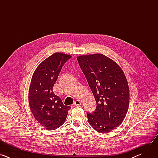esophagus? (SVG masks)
I'll return each mask as SVG.
<instances>
[{
	"label": "esophagus",
	"mask_w": 158,
	"mask_h": 158,
	"mask_svg": "<svg viewBox=\"0 0 158 158\" xmlns=\"http://www.w3.org/2000/svg\"><path fill=\"white\" fill-rule=\"evenodd\" d=\"M81 102L79 100H76V101L74 102L73 106V107H75V106H81Z\"/></svg>",
	"instance_id": "esophagus-1"
}]
</instances>
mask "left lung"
<instances>
[{"mask_svg": "<svg viewBox=\"0 0 158 158\" xmlns=\"http://www.w3.org/2000/svg\"><path fill=\"white\" fill-rule=\"evenodd\" d=\"M97 104L92 114L87 112L89 124L107 133L124 121L129 105V89L125 74L113 60L102 54L77 57Z\"/></svg>", "mask_w": 158, "mask_h": 158, "instance_id": "obj_1", "label": "left lung"}]
</instances>
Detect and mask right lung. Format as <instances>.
<instances>
[{
  "mask_svg": "<svg viewBox=\"0 0 158 158\" xmlns=\"http://www.w3.org/2000/svg\"><path fill=\"white\" fill-rule=\"evenodd\" d=\"M71 57V55L55 52L37 66L32 77L29 90V107L37 121L48 130L61 126L71 109L53 92L63 65Z\"/></svg>",
  "mask_w": 158,
  "mask_h": 158,
  "instance_id": "1",
  "label": "right lung"
}]
</instances>
